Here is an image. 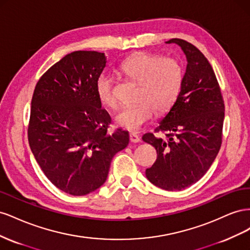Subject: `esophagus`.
<instances>
[{
    "label": "esophagus",
    "instance_id": "34e87169",
    "mask_svg": "<svg viewBox=\"0 0 250 250\" xmlns=\"http://www.w3.org/2000/svg\"><path fill=\"white\" fill-rule=\"evenodd\" d=\"M129 140H130L131 143H139L140 142V137L135 132H131L129 134Z\"/></svg>",
    "mask_w": 250,
    "mask_h": 250
}]
</instances>
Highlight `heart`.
Returning <instances> with one entry per match:
<instances>
[{
	"label": "heart",
	"mask_w": 250,
	"mask_h": 250,
	"mask_svg": "<svg viewBox=\"0 0 250 250\" xmlns=\"http://www.w3.org/2000/svg\"><path fill=\"white\" fill-rule=\"evenodd\" d=\"M121 71L139 83L137 104L125 106L115 118L117 125L129 130H139L152 119L154 112L171 109L179 96L184 80V69L177 59L143 52L121 64ZM97 97L110 109L119 106L115 79L102 72L96 80Z\"/></svg>",
	"instance_id": "1"
}]
</instances>
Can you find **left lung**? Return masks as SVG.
Listing matches in <instances>:
<instances>
[{
  "label": "left lung",
  "mask_w": 250,
  "mask_h": 250,
  "mask_svg": "<svg viewBox=\"0 0 250 250\" xmlns=\"http://www.w3.org/2000/svg\"><path fill=\"white\" fill-rule=\"evenodd\" d=\"M181 47L188 64L175 104L154 132L143 141L157 152L156 162L146 170L150 183L168 191H180L194 185L208 172L220 150L224 101L208 60L194 44L180 39L167 42Z\"/></svg>",
  "instance_id": "left-lung-1"
}]
</instances>
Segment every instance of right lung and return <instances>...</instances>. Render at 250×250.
<instances>
[{"label": "right lung", "mask_w": 250, "mask_h": 250, "mask_svg": "<svg viewBox=\"0 0 250 250\" xmlns=\"http://www.w3.org/2000/svg\"><path fill=\"white\" fill-rule=\"evenodd\" d=\"M105 64L104 53H70L43 73L32 96L30 148L51 183L74 196L100 188L112 157L129 143L125 130L107 132L111 120L96 93Z\"/></svg>", "instance_id": "obj_1"}]
</instances>
